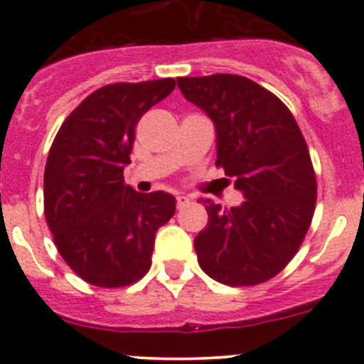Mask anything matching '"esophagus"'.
Returning a JSON list of instances; mask_svg holds the SVG:
<instances>
[{
    "instance_id": "1",
    "label": "esophagus",
    "mask_w": 364,
    "mask_h": 364,
    "mask_svg": "<svg viewBox=\"0 0 364 364\" xmlns=\"http://www.w3.org/2000/svg\"><path fill=\"white\" fill-rule=\"evenodd\" d=\"M188 204H190V199L186 196L176 197V206H178V210H183V208H186Z\"/></svg>"
}]
</instances>
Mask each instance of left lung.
Listing matches in <instances>:
<instances>
[{
  "mask_svg": "<svg viewBox=\"0 0 364 364\" xmlns=\"http://www.w3.org/2000/svg\"><path fill=\"white\" fill-rule=\"evenodd\" d=\"M183 96L217 129V167L242 190V206L208 200V225L196 236L200 268L228 287L277 276L306 238L316 204L308 144L287 105L238 74L178 77Z\"/></svg>",
  "mask_w": 364,
  "mask_h": 364,
  "instance_id": "left-lung-1",
  "label": "left lung"
}]
</instances>
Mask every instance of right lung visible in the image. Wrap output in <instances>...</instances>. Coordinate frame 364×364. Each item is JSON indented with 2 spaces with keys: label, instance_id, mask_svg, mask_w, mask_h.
<instances>
[{
  "label": "right lung",
  "instance_id": "obj_1",
  "mask_svg": "<svg viewBox=\"0 0 364 364\" xmlns=\"http://www.w3.org/2000/svg\"><path fill=\"white\" fill-rule=\"evenodd\" d=\"M176 80L110 83L63 121L44 171V215L70 270L100 288L129 287L151 268L154 235L176 211L171 193L124 185L140 117Z\"/></svg>",
  "mask_w": 364,
  "mask_h": 364
}]
</instances>
